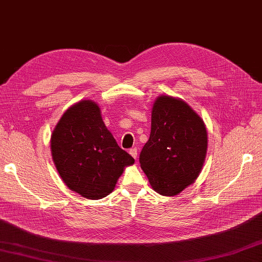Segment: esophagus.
I'll list each match as a JSON object with an SVG mask.
<instances>
[{
  "mask_svg": "<svg viewBox=\"0 0 262 262\" xmlns=\"http://www.w3.org/2000/svg\"><path fill=\"white\" fill-rule=\"evenodd\" d=\"M129 154L132 155V157L133 159H137V155H138V153H137V148L135 147V148H132V149H129Z\"/></svg>",
  "mask_w": 262,
  "mask_h": 262,
  "instance_id": "obj_1",
  "label": "esophagus"
}]
</instances>
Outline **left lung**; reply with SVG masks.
Segmentation results:
<instances>
[{
  "label": "left lung",
  "mask_w": 262,
  "mask_h": 262,
  "mask_svg": "<svg viewBox=\"0 0 262 262\" xmlns=\"http://www.w3.org/2000/svg\"><path fill=\"white\" fill-rule=\"evenodd\" d=\"M208 150L203 119L181 98L159 96L151 108L149 139L139 163L155 192L178 195L194 183Z\"/></svg>",
  "instance_id": "obj_1"
}]
</instances>
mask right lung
<instances>
[{
    "label": "right lung",
    "instance_id": "1",
    "mask_svg": "<svg viewBox=\"0 0 262 262\" xmlns=\"http://www.w3.org/2000/svg\"><path fill=\"white\" fill-rule=\"evenodd\" d=\"M52 161L64 184L89 200L114 191L135 160L107 129L97 102L84 99L67 109L51 134Z\"/></svg>",
    "mask_w": 262,
    "mask_h": 262
}]
</instances>
